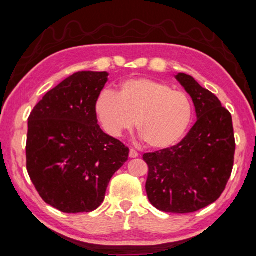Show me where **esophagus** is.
<instances>
[{"instance_id":"obj_1","label":"esophagus","mask_w":256,"mask_h":256,"mask_svg":"<svg viewBox=\"0 0 256 256\" xmlns=\"http://www.w3.org/2000/svg\"><path fill=\"white\" fill-rule=\"evenodd\" d=\"M138 153L135 151L134 148H131L130 150V158H138Z\"/></svg>"}]
</instances>
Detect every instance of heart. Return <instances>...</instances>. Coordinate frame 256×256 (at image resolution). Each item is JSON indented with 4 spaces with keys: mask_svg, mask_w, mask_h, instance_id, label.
<instances>
[{
    "mask_svg": "<svg viewBox=\"0 0 256 256\" xmlns=\"http://www.w3.org/2000/svg\"><path fill=\"white\" fill-rule=\"evenodd\" d=\"M98 121L111 136L132 131L148 148L161 150L178 143L191 123L193 108L186 93L152 78H131L120 85L118 94L103 91L95 103Z\"/></svg>",
    "mask_w": 256,
    "mask_h": 256,
    "instance_id": "obj_1",
    "label": "heart"
}]
</instances>
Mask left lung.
Returning a JSON list of instances; mask_svg holds the SVG:
<instances>
[{
  "label": "left lung",
  "instance_id": "1",
  "mask_svg": "<svg viewBox=\"0 0 256 256\" xmlns=\"http://www.w3.org/2000/svg\"><path fill=\"white\" fill-rule=\"evenodd\" d=\"M176 80L193 100L198 121L174 146L145 153L148 201L160 211L193 213L214 203L231 176L235 138L232 115L191 75Z\"/></svg>",
  "mask_w": 256,
  "mask_h": 256
}]
</instances>
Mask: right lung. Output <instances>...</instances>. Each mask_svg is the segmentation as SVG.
<instances>
[{"label":"right lung","instance_id":"1","mask_svg":"<svg viewBox=\"0 0 256 256\" xmlns=\"http://www.w3.org/2000/svg\"><path fill=\"white\" fill-rule=\"evenodd\" d=\"M106 72H78L44 95L28 116L26 168L45 203L64 213L92 212L128 148L105 134L95 103Z\"/></svg>","mask_w":256,"mask_h":256}]
</instances>
